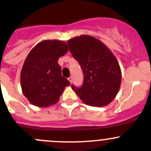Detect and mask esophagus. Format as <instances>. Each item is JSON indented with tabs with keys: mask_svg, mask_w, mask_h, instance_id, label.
Wrapping results in <instances>:
<instances>
[{
	"mask_svg": "<svg viewBox=\"0 0 151 151\" xmlns=\"http://www.w3.org/2000/svg\"><path fill=\"white\" fill-rule=\"evenodd\" d=\"M68 81H70V83H72V82H73V78H72V77H70L69 78H68Z\"/></svg>",
	"mask_w": 151,
	"mask_h": 151,
	"instance_id": "1",
	"label": "esophagus"
}]
</instances>
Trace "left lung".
Listing matches in <instances>:
<instances>
[{
  "mask_svg": "<svg viewBox=\"0 0 151 151\" xmlns=\"http://www.w3.org/2000/svg\"><path fill=\"white\" fill-rule=\"evenodd\" d=\"M68 44L83 73L81 87L73 85V90L86 105H109L118 93L122 79L121 69L114 55L101 40L89 35L74 37Z\"/></svg>",
  "mask_w": 151,
  "mask_h": 151,
  "instance_id": "left-lung-1",
  "label": "left lung"
}]
</instances>
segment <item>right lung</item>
Returning a JSON list of instances; mask_svg holds the SVG:
<instances>
[{"label":"right lung","instance_id":"add662e5","mask_svg":"<svg viewBox=\"0 0 151 151\" xmlns=\"http://www.w3.org/2000/svg\"><path fill=\"white\" fill-rule=\"evenodd\" d=\"M68 51L61 40H43L31 49L20 73L22 92L28 101L38 107H48L59 101L70 81L62 76L58 64Z\"/></svg>","mask_w":151,"mask_h":151}]
</instances>
